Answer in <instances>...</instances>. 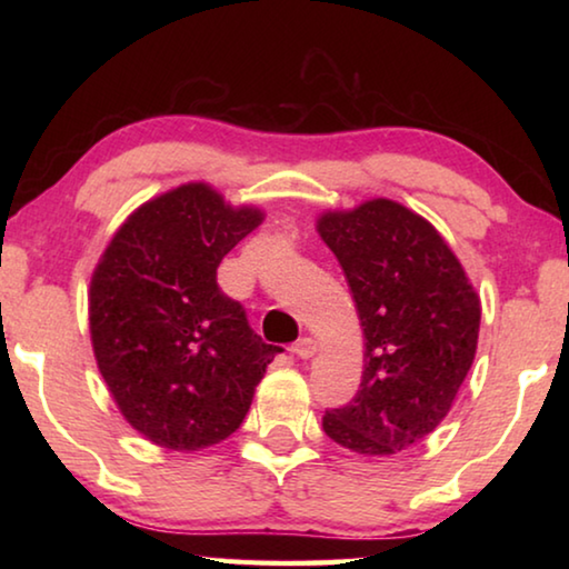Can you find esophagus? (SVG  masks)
Here are the masks:
<instances>
[{
    "label": "esophagus",
    "instance_id": "1",
    "mask_svg": "<svg viewBox=\"0 0 569 569\" xmlns=\"http://www.w3.org/2000/svg\"><path fill=\"white\" fill-rule=\"evenodd\" d=\"M316 349H319V346H316V341L311 339V336H303V339H298L291 346V351L298 356V359H313Z\"/></svg>",
    "mask_w": 569,
    "mask_h": 569
}]
</instances>
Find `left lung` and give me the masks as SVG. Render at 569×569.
Returning <instances> with one entry per match:
<instances>
[{"label": "left lung", "instance_id": "obj_1", "mask_svg": "<svg viewBox=\"0 0 569 569\" xmlns=\"http://www.w3.org/2000/svg\"><path fill=\"white\" fill-rule=\"evenodd\" d=\"M316 230L343 268L363 329L356 397L323 431L363 457H389L435 431L477 353L481 306L439 230L387 198L329 210Z\"/></svg>", "mask_w": 569, "mask_h": 569}]
</instances>
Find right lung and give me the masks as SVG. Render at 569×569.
Wrapping results in <instances>:
<instances>
[{"label": "right lung", "instance_id": "1", "mask_svg": "<svg viewBox=\"0 0 569 569\" xmlns=\"http://www.w3.org/2000/svg\"><path fill=\"white\" fill-rule=\"evenodd\" d=\"M261 223L258 208L188 182L134 210L94 268V359L122 417L152 445L200 451L228 439L283 351L216 281L228 250Z\"/></svg>", "mask_w": 569, "mask_h": 569}]
</instances>
